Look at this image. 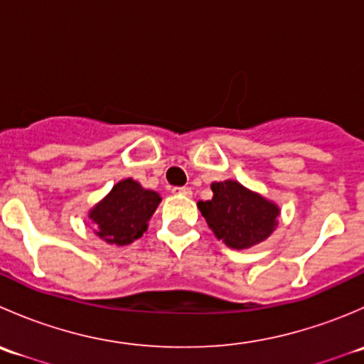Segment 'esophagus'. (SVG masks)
Listing matches in <instances>:
<instances>
[{
	"instance_id": "esophagus-1",
	"label": "esophagus",
	"mask_w": 364,
	"mask_h": 364,
	"mask_svg": "<svg viewBox=\"0 0 364 364\" xmlns=\"http://www.w3.org/2000/svg\"><path fill=\"white\" fill-rule=\"evenodd\" d=\"M172 193H174V196L190 197L192 196V188H188V186H174V188H172Z\"/></svg>"
}]
</instances>
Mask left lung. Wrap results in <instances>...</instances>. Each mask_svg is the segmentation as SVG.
<instances>
[{
	"label": "left lung",
	"instance_id": "8db88e82",
	"mask_svg": "<svg viewBox=\"0 0 364 364\" xmlns=\"http://www.w3.org/2000/svg\"><path fill=\"white\" fill-rule=\"evenodd\" d=\"M213 199L197 203L209 229L234 250H243L266 240L280 215L274 205L237 181L213 183Z\"/></svg>",
	"mask_w": 364,
	"mask_h": 364
}]
</instances>
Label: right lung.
I'll list each match as a JSON object with an SVG mask.
<instances>
[{
  "mask_svg": "<svg viewBox=\"0 0 364 364\" xmlns=\"http://www.w3.org/2000/svg\"><path fill=\"white\" fill-rule=\"evenodd\" d=\"M159 203V193L128 178L114 185L111 193L91 209L90 218L102 240L123 247L142 236Z\"/></svg>",
  "mask_w": 364,
  "mask_h": 364,
  "instance_id": "1",
  "label": "right lung"
}]
</instances>
